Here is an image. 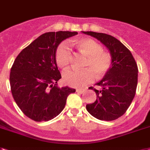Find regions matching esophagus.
Returning <instances> with one entry per match:
<instances>
[{
	"instance_id": "34e87169",
	"label": "esophagus",
	"mask_w": 150,
	"mask_h": 150,
	"mask_svg": "<svg viewBox=\"0 0 150 150\" xmlns=\"http://www.w3.org/2000/svg\"><path fill=\"white\" fill-rule=\"evenodd\" d=\"M84 91H85V89H82V88H76V92H79V93H82Z\"/></svg>"
}]
</instances>
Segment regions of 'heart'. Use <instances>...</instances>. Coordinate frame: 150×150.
I'll list each match as a JSON object with an SVG mask.
<instances>
[{
    "label": "heart",
    "mask_w": 150,
    "mask_h": 150,
    "mask_svg": "<svg viewBox=\"0 0 150 150\" xmlns=\"http://www.w3.org/2000/svg\"><path fill=\"white\" fill-rule=\"evenodd\" d=\"M79 53L86 56L82 70L70 69L63 73V81L71 87H81L93 80L103 78L109 72L112 64V57L109 52L103 51V46L91 38H81L75 41ZM55 62L58 66L66 69L71 62V53L66 44L61 43L54 53Z\"/></svg>",
    "instance_id": "heart-1"
}]
</instances>
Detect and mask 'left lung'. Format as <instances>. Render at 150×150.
<instances>
[{"label":"left lung","mask_w":150,"mask_h":150,"mask_svg":"<svg viewBox=\"0 0 150 150\" xmlns=\"http://www.w3.org/2000/svg\"><path fill=\"white\" fill-rule=\"evenodd\" d=\"M91 35L108 47L112 57V68L96 86L89 87L96 93V102L86 105V109L95 118L112 121L126 112L136 95L138 67L132 53L115 38L103 33L82 31Z\"/></svg>","instance_id":"left-lung-1"}]
</instances>
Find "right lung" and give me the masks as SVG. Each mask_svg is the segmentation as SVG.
Listing matches in <instances>:
<instances>
[{
    "label": "right lung",
    "mask_w": 150,
    "mask_h": 150,
    "mask_svg": "<svg viewBox=\"0 0 150 150\" xmlns=\"http://www.w3.org/2000/svg\"><path fill=\"white\" fill-rule=\"evenodd\" d=\"M76 31L47 32L38 38L17 56L11 69L10 84L15 103L24 115L35 122L48 121L61 113L67 97L75 92L58 88L62 78L54 53L58 45Z\"/></svg>",
    "instance_id": "add662e5"
}]
</instances>
